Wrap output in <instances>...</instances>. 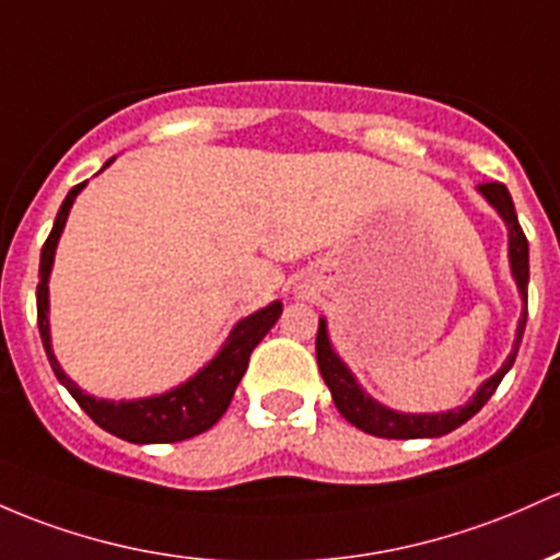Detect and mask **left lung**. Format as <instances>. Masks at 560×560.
I'll return each mask as SVG.
<instances>
[{
  "instance_id": "1",
  "label": "left lung",
  "mask_w": 560,
  "mask_h": 560,
  "mask_svg": "<svg viewBox=\"0 0 560 560\" xmlns=\"http://www.w3.org/2000/svg\"><path fill=\"white\" fill-rule=\"evenodd\" d=\"M478 190L483 194V199L500 212V218L508 225V257H510V270H513V279L518 284L521 300H524V313L518 318V329H515V342L505 364L500 366L481 388L476 390V396L470 398L465 407L441 411V415H407V411H396L383 407L380 401H374L372 396H366L361 390V385L355 383V377L350 370L342 364L340 355L335 353L329 342L327 322H318V335H316V359H318V372H322L324 383L331 390L335 398V407L340 409V415L346 417L350 425H355L364 433L377 435V439H439V435L452 433L454 428H459L463 422H468L476 411H481L483 404L494 396L497 385L502 383L510 366H513L515 353H518L521 337L526 329V298H529V242H526L524 229L518 223V214H515L513 199H510V190L502 183H481Z\"/></svg>"
}]
</instances>
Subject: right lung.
I'll return each mask as SVG.
<instances>
[{
    "instance_id": "right-lung-1",
    "label": "right lung",
    "mask_w": 560,
    "mask_h": 560,
    "mask_svg": "<svg viewBox=\"0 0 560 560\" xmlns=\"http://www.w3.org/2000/svg\"><path fill=\"white\" fill-rule=\"evenodd\" d=\"M114 159H108L103 164V170ZM88 186V180L79 183L69 190V196L60 205L58 218H55V225L47 236L45 247H42L39 257V287H36V322H39V335L42 346H45L47 359H50V366L55 377L60 380V385H66V390L77 398V404L95 420V425L108 430L116 439H125L130 444H175V441L194 439V435L210 430L220 417L229 409L233 390L242 383L244 372H247L249 355L255 350L257 342L268 335V329L279 322L281 316V303H270L268 308L252 313V316L242 318L236 327L231 329L229 340L223 342V348L218 350V355L194 374V377L186 380L183 385L172 388L162 396L151 398H135V401H106V398L88 396L77 383L60 370L58 359L52 353L50 342V318H47V311H50V270L55 260V247H58V238L63 233L66 218H69L73 199L79 196V190Z\"/></svg>"
}]
</instances>
